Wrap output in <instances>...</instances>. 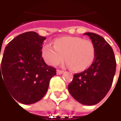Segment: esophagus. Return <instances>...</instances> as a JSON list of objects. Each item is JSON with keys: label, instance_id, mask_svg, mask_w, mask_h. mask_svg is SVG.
<instances>
[{"label": "esophagus", "instance_id": "1", "mask_svg": "<svg viewBox=\"0 0 121 121\" xmlns=\"http://www.w3.org/2000/svg\"><path fill=\"white\" fill-rule=\"evenodd\" d=\"M63 73V70H60V69H57V71H56V73L58 74V75H60V74H62V73Z\"/></svg>", "mask_w": 121, "mask_h": 121}]
</instances>
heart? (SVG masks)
I'll return each mask as SVG.
<instances>
[{
	"label": "heart",
	"instance_id": "obj_1",
	"mask_svg": "<svg viewBox=\"0 0 121 121\" xmlns=\"http://www.w3.org/2000/svg\"><path fill=\"white\" fill-rule=\"evenodd\" d=\"M54 45H44L41 49L42 56L52 66L59 64L63 58L65 64L76 72L86 69L95 57V47L90 40L78 36H63L54 40Z\"/></svg>",
	"mask_w": 121,
	"mask_h": 121
}]
</instances>
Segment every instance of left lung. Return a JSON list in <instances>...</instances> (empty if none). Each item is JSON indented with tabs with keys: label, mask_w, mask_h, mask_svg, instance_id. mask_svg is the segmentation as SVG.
<instances>
[{
	"label": "left lung",
	"mask_w": 121,
	"mask_h": 121,
	"mask_svg": "<svg viewBox=\"0 0 121 121\" xmlns=\"http://www.w3.org/2000/svg\"><path fill=\"white\" fill-rule=\"evenodd\" d=\"M95 47V57L90 67L73 75L68 90L74 99L82 105L99 103L109 90L116 72L117 63L112 48L99 35L87 32Z\"/></svg>",
	"instance_id": "obj_1"
}]
</instances>
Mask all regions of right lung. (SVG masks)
Wrapping results in <instances>:
<instances>
[{"instance_id": "add662e5", "label": "right lung", "mask_w": 121, "mask_h": 121, "mask_svg": "<svg viewBox=\"0 0 121 121\" xmlns=\"http://www.w3.org/2000/svg\"><path fill=\"white\" fill-rule=\"evenodd\" d=\"M45 39L35 31H28L14 38L4 49L0 83L4 82L11 96L22 104L30 105L41 99L50 79L56 74V69L48 66L42 57Z\"/></svg>"}]
</instances>
